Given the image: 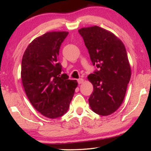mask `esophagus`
I'll return each instance as SVG.
<instances>
[{
	"mask_svg": "<svg viewBox=\"0 0 151 151\" xmlns=\"http://www.w3.org/2000/svg\"><path fill=\"white\" fill-rule=\"evenodd\" d=\"M77 81H78V83L79 84V85H80V84H82L84 82V79L83 78H78V80H77Z\"/></svg>",
	"mask_w": 151,
	"mask_h": 151,
	"instance_id": "1",
	"label": "esophagus"
}]
</instances>
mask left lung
Masks as SVG:
<instances>
[{
	"label": "left lung",
	"instance_id": "obj_1",
	"mask_svg": "<svg viewBox=\"0 0 151 151\" xmlns=\"http://www.w3.org/2000/svg\"><path fill=\"white\" fill-rule=\"evenodd\" d=\"M78 32L93 65L99 68L88 76L94 89L89 105L99 115H109L121 105L131 78L126 48L115 35L99 27L83 28Z\"/></svg>",
	"mask_w": 151,
	"mask_h": 151
}]
</instances>
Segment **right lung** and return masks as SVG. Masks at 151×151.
<instances>
[{
	"label": "right lung",
	"mask_w": 151,
	"mask_h": 151,
	"mask_svg": "<svg viewBox=\"0 0 151 151\" xmlns=\"http://www.w3.org/2000/svg\"><path fill=\"white\" fill-rule=\"evenodd\" d=\"M68 32H48L36 38L22 57L21 79L30 103L43 116L55 119L69 108L78 83L69 80L58 62Z\"/></svg>",
	"instance_id": "1"
}]
</instances>
